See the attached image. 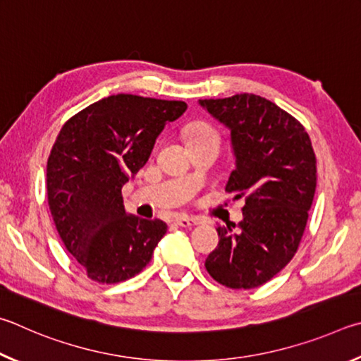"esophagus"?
Segmentation results:
<instances>
[{"mask_svg":"<svg viewBox=\"0 0 361 361\" xmlns=\"http://www.w3.org/2000/svg\"><path fill=\"white\" fill-rule=\"evenodd\" d=\"M176 224L179 226H184V228H190V226L195 225H200L201 220L198 217H187V216H182V217H177L176 219Z\"/></svg>","mask_w":361,"mask_h":361,"instance_id":"34e87169","label":"esophagus"}]
</instances>
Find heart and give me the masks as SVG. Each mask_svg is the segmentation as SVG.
<instances>
[{"mask_svg":"<svg viewBox=\"0 0 361 361\" xmlns=\"http://www.w3.org/2000/svg\"><path fill=\"white\" fill-rule=\"evenodd\" d=\"M187 136H188V141H193V139H200V137H219L217 131L214 130L211 125L201 123V122L192 123L188 126Z\"/></svg>","mask_w":361,"mask_h":361,"instance_id":"heart-1","label":"heart"}]
</instances>
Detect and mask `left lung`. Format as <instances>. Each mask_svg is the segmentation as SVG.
<instances>
[{
    "instance_id": "obj_1",
    "label": "left lung",
    "mask_w": 361,
    "mask_h": 361,
    "mask_svg": "<svg viewBox=\"0 0 361 361\" xmlns=\"http://www.w3.org/2000/svg\"><path fill=\"white\" fill-rule=\"evenodd\" d=\"M200 104L231 131L236 168L225 190L245 200L239 231L217 226L219 245L204 267L228 288L260 287L287 267L305 233L317 185L311 139L293 116L254 93Z\"/></svg>"
}]
</instances>
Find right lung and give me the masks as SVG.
<instances>
[{
	"mask_svg": "<svg viewBox=\"0 0 361 361\" xmlns=\"http://www.w3.org/2000/svg\"><path fill=\"white\" fill-rule=\"evenodd\" d=\"M184 101L112 94L63 125L47 160V200L56 231L92 281L117 283L147 267L168 226L125 212L122 187L147 163Z\"/></svg>",
	"mask_w": 361,
	"mask_h": 361,
	"instance_id": "obj_1",
	"label": "right lung"
}]
</instances>
